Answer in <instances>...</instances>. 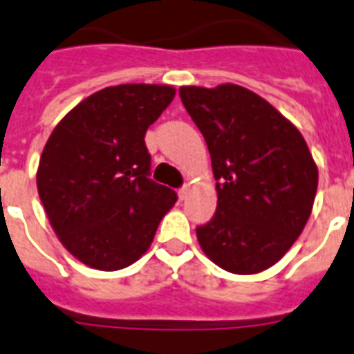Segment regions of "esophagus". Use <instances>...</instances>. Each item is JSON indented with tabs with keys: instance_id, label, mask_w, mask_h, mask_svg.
Returning <instances> with one entry per match:
<instances>
[{
	"instance_id": "esophagus-1",
	"label": "esophagus",
	"mask_w": 354,
	"mask_h": 354,
	"mask_svg": "<svg viewBox=\"0 0 354 354\" xmlns=\"http://www.w3.org/2000/svg\"><path fill=\"white\" fill-rule=\"evenodd\" d=\"M187 194H189V185L185 183V185H183V187L178 191V196H180V200H185L187 198Z\"/></svg>"
}]
</instances>
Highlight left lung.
I'll use <instances>...</instances> for the list:
<instances>
[{"instance_id":"1","label":"left lung","mask_w":354,"mask_h":354,"mask_svg":"<svg viewBox=\"0 0 354 354\" xmlns=\"http://www.w3.org/2000/svg\"><path fill=\"white\" fill-rule=\"evenodd\" d=\"M216 180V211L196 227L200 248L239 275L274 266L301 235L318 189L305 139L268 101L236 84L182 86Z\"/></svg>"}]
</instances>
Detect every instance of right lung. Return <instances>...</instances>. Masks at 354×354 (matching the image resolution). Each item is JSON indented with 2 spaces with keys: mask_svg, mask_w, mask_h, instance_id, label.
Segmentation results:
<instances>
[{
  "mask_svg": "<svg viewBox=\"0 0 354 354\" xmlns=\"http://www.w3.org/2000/svg\"><path fill=\"white\" fill-rule=\"evenodd\" d=\"M176 90L167 84L110 86L86 97L47 139L36 185L53 230L73 257L113 272L154 241L172 189L150 180L147 128Z\"/></svg>",
  "mask_w": 354,
  "mask_h": 354,
  "instance_id": "right-lung-1",
  "label": "right lung"
}]
</instances>
